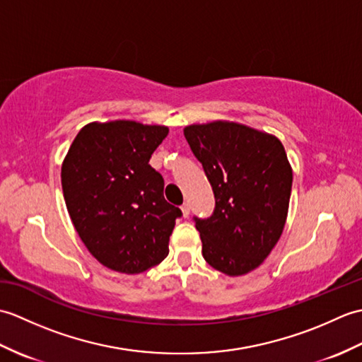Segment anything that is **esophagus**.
I'll list each match as a JSON object with an SVG mask.
<instances>
[{
    "mask_svg": "<svg viewBox=\"0 0 362 362\" xmlns=\"http://www.w3.org/2000/svg\"><path fill=\"white\" fill-rule=\"evenodd\" d=\"M180 209H182V213H183V218H188L189 216V204H183Z\"/></svg>",
    "mask_w": 362,
    "mask_h": 362,
    "instance_id": "1",
    "label": "esophagus"
}]
</instances>
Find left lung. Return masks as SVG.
Wrapping results in <instances>:
<instances>
[{"mask_svg":"<svg viewBox=\"0 0 362 362\" xmlns=\"http://www.w3.org/2000/svg\"><path fill=\"white\" fill-rule=\"evenodd\" d=\"M214 193L210 218L194 216L202 255L238 276L257 269L279 243L292 188V169L279 138L230 121L183 129Z\"/></svg>","mask_w":362,"mask_h":362,"instance_id":"1","label":"left lung"}]
</instances>
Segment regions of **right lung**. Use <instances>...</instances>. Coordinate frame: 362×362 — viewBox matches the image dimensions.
Masks as SVG:
<instances>
[{"instance_id": "right-lung-1", "label": "right lung", "mask_w": 362, "mask_h": 362, "mask_svg": "<svg viewBox=\"0 0 362 362\" xmlns=\"http://www.w3.org/2000/svg\"><path fill=\"white\" fill-rule=\"evenodd\" d=\"M166 126L118 119L83 126L62 163L68 213L99 263L140 274L161 263L180 209L166 202L165 180L149 165Z\"/></svg>"}]
</instances>
